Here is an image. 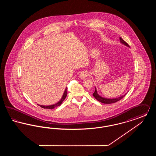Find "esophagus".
I'll use <instances>...</instances> for the list:
<instances>
[{"instance_id":"obj_1","label":"esophagus","mask_w":156,"mask_h":156,"mask_svg":"<svg viewBox=\"0 0 156 156\" xmlns=\"http://www.w3.org/2000/svg\"><path fill=\"white\" fill-rule=\"evenodd\" d=\"M89 75V73L87 72V71H83L81 73V74L79 75V77L81 79H85L86 78L87 76H88Z\"/></svg>"}]
</instances>
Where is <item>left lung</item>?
<instances>
[{
  "instance_id": "1",
  "label": "left lung",
  "mask_w": 156,
  "mask_h": 156,
  "mask_svg": "<svg viewBox=\"0 0 156 156\" xmlns=\"http://www.w3.org/2000/svg\"><path fill=\"white\" fill-rule=\"evenodd\" d=\"M119 39H120V42L121 44H124L125 45L127 46V47H129V45L127 44L126 42H125L121 37H120ZM126 94H127V93L125 94V95H122V96H121V97L116 98H112V99L111 98H106L101 97V95H99L98 94V92H97V88H96V87H95V90L94 93L93 94V96L97 99V101H98L99 102H101V103L106 104H113V103H115V102L119 101L120 99H122L123 97H125Z\"/></svg>"
}]
</instances>
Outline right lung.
Listing matches in <instances>:
<instances>
[{
    "label": "right lung",
    "instance_id": "obj_1",
    "mask_svg": "<svg viewBox=\"0 0 156 156\" xmlns=\"http://www.w3.org/2000/svg\"><path fill=\"white\" fill-rule=\"evenodd\" d=\"M67 87H66L64 92V94H63L61 98V99L59 100L58 102H57L56 104H52V105H38H38L40 106V107L44 108V109H54L55 107L59 106V105L62 103V102L64 101V100L66 99V98L67 97Z\"/></svg>",
    "mask_w": 156,
    "mask_h": 156
}]
</instances>
